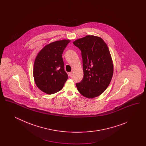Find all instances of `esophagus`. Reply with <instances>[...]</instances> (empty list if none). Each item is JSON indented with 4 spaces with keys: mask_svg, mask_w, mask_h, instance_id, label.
I'll list each match as a JSON object with an SVG mask.
<instances>
[{
    "mask_svg": "<svg viewBox=\"0 0 146 146\" xmlns=\"http://www.w3.org/2000/svg\"><path fill=\"white\" fill-rule=\"evenodd\" d=\"M68 76H69L70 77H71V76H72V72H70V73H68Z\"/></svg>",
    "mask_w": 146,
    "mask_h": 146,
    "instance_id": "obj_1",
    "label": "esophagus"
}]
</instances>
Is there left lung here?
Segmentation results:
<instances>
[{
  "instance_id": "8db88e82",
  "label": "left lung",
  "mask_w": 146,
  "mask_h": 146,
  "mask_svg": "<svg viewBox=\"0 0 146 146\" xmlns=\"http://www.w3.org/2000/svg\"><path fill=\"white\" fill-rule=\"evenodd\" d=\"M82 51L84 76L76 84L79 93L92 98L101 95L111 83L114 66L108 47L100 37L86 35L73 42Z\"/></svg>"
}]
</instances>
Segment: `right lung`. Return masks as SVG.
I'll return each instance as SVG.
<instances>
[{
  "label": "right lung",
  "mask_w": 146,
  "mask_h": 146,
  "mask_svg": "<svg viewBox=\"0 0 146 146\" xmlns=\"http://www.w3.org/2000/svg\"><path fill=\"white\" fill-rule=\"evenodd\" d=\"M70 41L63 39L49 43L35 57L33 70L35 83L39 89L47 94L61 90L68 79L62 56Z\"/></svg>",
  "instance_id": "add662e5"
}]
</instances>
